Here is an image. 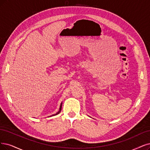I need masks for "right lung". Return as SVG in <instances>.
Segmentation results:
<instances>
[{"label": "right lung", "mask_w": 150, "mask_h": 150, "mask_svg": "<svg viewBox=\"0 0 150 150\" xmlns=\"http://www.w3.org/2000/svg\"><path fill=\"white\" fill-rule=\"evenodd\" d=\"M62 103H61V104H60V108H59V111L56 113V114H53V115H51V116H49V117H51V116H54V115H57V114H59L60 112V111H61V109H62Z\"/></svg>", "instance_id": "obj_1"}]
</instances>
